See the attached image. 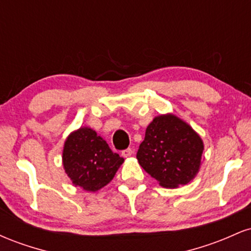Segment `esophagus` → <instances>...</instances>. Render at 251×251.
<instances>
[{"mask_svg": "<svg viewBox=\"0 0 251 251\" xmlns=\"http://www.w3.org/2000/svg\"><path fill=\"white\" fill-rule=\"evenodd\" d=\"M132 149H125V150H123L122 151V154H123V157H125V158H127V157H129V155H132Z\"/></svg>", "mask_w": 251, "mask_h": 251, "instance_id": "34e87169", "label": "esophagus"}]
</instances>
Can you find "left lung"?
Wrapping results in <instances>:
<instances>
[{
    "label": "left lung",
    "mask_w": 251,
    "mask_h": 251,
    "mask_svg": "<svg viewBox=\"0 0 251 251\" xmlns=\"http://www.w3.org/2000/svg\"><path fill=\"white\" fill-rule=\"evenodd\" d=\"M203 142L179 118H154L148 126L137 158L140 166L164 188H177L194 179L201 165Z\"/></svg>",
    "instance_id": "obj_1"
}]
</instances>
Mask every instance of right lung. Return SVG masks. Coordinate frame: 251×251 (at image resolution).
I'll return each mask as SVG.
<instances>
[{"label": "right lung", "instance_id": "obj_1", "mask_svg": "<svg viewBox=\"0 0 251 251\" xmlns=\"http://www.w3.org/2000/svg\"><path fill=\"white\" fill-rule=\"evenodd\" d=\"M63 168L73 184L97 191L113 179L124 158L93 129L82 127L72 133L63 148Z\"/></svg>", "mask_w": 251, "mask_h": 251}]
</instances>
